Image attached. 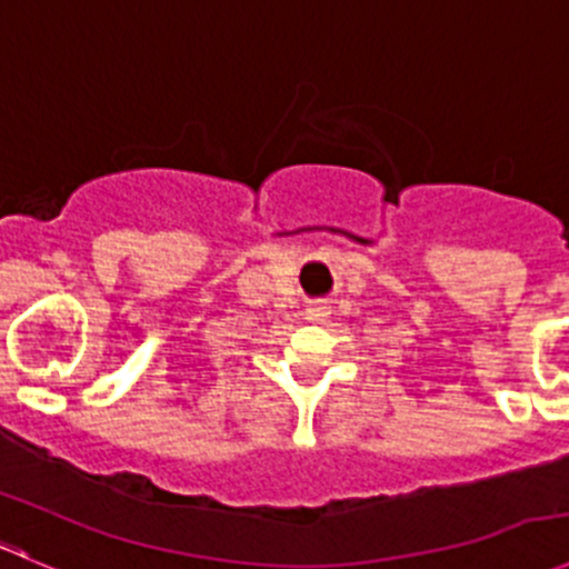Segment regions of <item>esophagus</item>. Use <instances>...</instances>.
<instances>
[{
  "mask_svg": "<svg viewBox=\"0 0 569 569\" xmlns=\"http://www.w3.org/2000/svg\"><path fill=\"white\" fill-rule=\"evenodd\" d=\"M329 315H331L329 303H323V301H312L307 307V320H309V323H323V320L329 318Z\"/></svg>",
  "mask_w": 569,
  "mask_h": 569,
  "instance_id": "esophagus-1",
  "label": "esophagus"
}]
</instances>
